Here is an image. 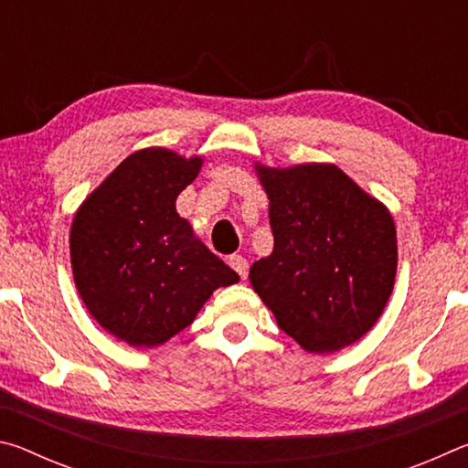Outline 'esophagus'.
Segmentation results:
<instances>
[{
	"label": "esophagus",
	"mask_w": 468,
	"mask_h": 468,
	"mask_svg": "<svg viewBox=\"0 0 468 468\" xmlns=\"http://www.w3.org/2000/svg\"><path fill=\"white\" fill-rule=\"evenodd\" d=\"M229 266H231L233 271L241 276V279H245V276H248L250 264H248V260H245L243 256H231V258H229Z\"/></svg>",
	"instance_id": "obj_1"
}]
</instances>
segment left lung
Returning <instances> with one entry per match:
<instances>
[{"label": "left lung", "instance_id": "1", "mask_svg": "<svg viewBox=\"0 0 468 468\" xmlns=\"http://www.w3.org/2000/svg\"><path fill=\"white\" fill-rule=\"evenodd\" d=\"M268 196L272 253L250 282L307 353H335L374 328L392 295L399 245L390 210L332 163L253 165Z\"/></svg>", "mask_w": 468, "mask_h": 468}]
</instances>
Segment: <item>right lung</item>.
Returning <instances> with one entry per match:
<instances>
[{"instance_id": "right-lung-1", "label": "right lung", "mask_w": 468, "mask_h": 468, "mask_svg": "<svg viewBox=\"0 0 468 468\" xmlns=\"http://www.w3.org/2000/svg\"><path fill=\"white\" fill-rule=\"evenodd\" d=\"M200 154L148 146L125 156L78 206L69 262L86 310L122 343L154 348L196 320L212 292L239 274L177 215Z\"/></svg>"}]
</instances>
